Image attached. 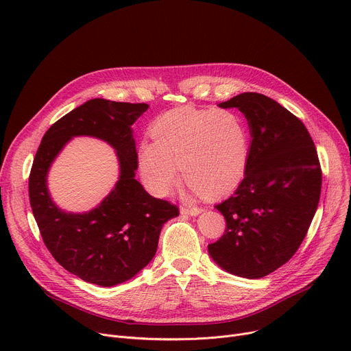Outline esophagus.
<instances>
[{"mask_svg":"<svg viewBox=\"0 0 351 351\" xmlns=\"http://www.w3.org/2000/svg\"><path fill=\"white\" fill-rule=\"evenodd\" d=\"M202 212V209L200 208H186V206H182L180 208V213L182 215H189V216H196V215H199Z\"/></svg>","mask_w":351,"mask_h":351,"instance_id":"esophagus-1","label":"esophagus"}]
</instances>
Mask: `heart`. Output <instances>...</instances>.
I'll use <instances>...</instances> for the list:
<instances>
[{"label":"heart","instance_id":"1","mask_svg":"<svg viewBox=\"0 0 351 351\" xmlns=\"http://www.w3.org/2000/svg\"><path fill=\"white\" fill-rule=\"evenodd\" d=\"M152 142L139 146L143 183L156 196L169 195L179 178L196 193L217 196L243 179L250 155V131L233 110L183 106L159 117Z\"/></svg>","mask_w":351,"mask_h":351}]
</instances>
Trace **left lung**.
<instances>
[{
	"mask_svg": "<svg viewBox=\"0 0 351 351\" xmlns=\"http://www.w3.org/2000/svg\"><path fill=\"white\" fill-rule=\"evenodd\" d=\"M219 106L241 110L252 143L243 180L215 206L226 229L208 250L226 271L261 279L287 263L307 234L320 199V162L304 123L274 99L245 92Z\"/></svg>",
	"mask_w": 351,
	"mask_h": 351,
	"instance_id": "obj_1",
	"label": "left lung"
}]
</instances>
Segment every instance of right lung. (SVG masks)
Returning a JSON list of instances; mask_svg holds the SVG:
<instances>
[{
  "mask_svg": "<svg viewBox=\"0 0 351 351\" xmlns=\"http://www.w3.org/2000/svg\"><path fill=\"white\" fill-rule=\"evenodd\" d=\"M147 104L90 99L45 132L28 180L29 204L43 241L64 269L80 279L110 287L123 283L152 261L163 223L179 216L171 202L147 193L135 179L138 152L131 126ZM95 136L117 149L121 176L114 191L88 214H66L46 189L51 160L72 136Z\"/></svg>",
  "mask_w": 351,
  "mask_h": 351,
  "instance_id": "add662e5",
  "label": "right lung"
}]
</instances>
